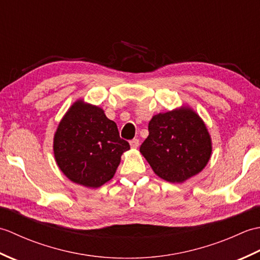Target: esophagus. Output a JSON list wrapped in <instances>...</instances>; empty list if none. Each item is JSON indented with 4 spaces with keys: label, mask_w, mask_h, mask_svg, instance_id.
I'll list each match as a JSON object with an SVG mask.
<instances>
[{
    "label": "esophagus",
    "mask_w": 260,
    "mask_h": 260,
    "mask_svg": "<svg viewBox=\"0 0 260 260\" xmlns=\"http://www.w3.org/2000/svg\"><path fill=\"white\" fill-rule=\"evenodd\" d=\"M140 145V140L139 139H133L131 141V146L133 148H137Z\"/></svg>",
    "instance_id": "obj_1"
}]
</instances>
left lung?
<instances>
[{
    "label": "left lung",
    "instance_id": "8db88e82",
    "mask_svg": "<svg viewBox=\"0 0 260 260\" xmlns=\"http://www.w3.org/2000/svg\"><path fill=\"white\" fill-rule=\"evenodd\" d=\"M141 153L159 178L180 183L201 172L211 155V139L190 108L153 116Z\"/></svg>",
    "mask_w": 260,
    "mask_h": 260
}]
</instances>
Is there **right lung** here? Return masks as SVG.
I'll use <instances>...</instances> for the list:
<instances>
[{
    "mask_svg": "<svg viewBox=\"0 0 260 260\" xmlns=\"http://www.w3.org/2000/svg\"><path fill=\"white\" fill-rule=\"evenodd\" d=\"M129 150L115 121L97 106L75 103L54 134V157L60 170L75 183L98 187L113 178L120 156Z\"/></svg>",
    "mask_w": 260,
    "mask_h": 260,
    "instance_id": "add662e5",
    "label": "right lung"
}]
</instances>
